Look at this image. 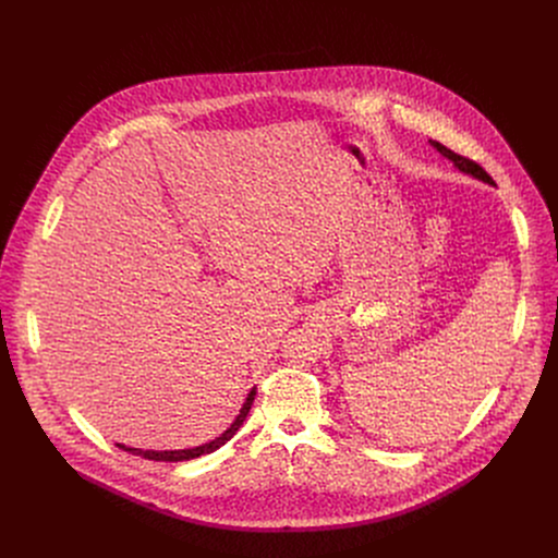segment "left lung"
<instances>
[{
	"instance_id": "8db88e82",
	"label": "left lung",
	"mask_w": 558,
	"mask_h": 558,
	"mask_svg": "<svg viewBox=\"0 0 558 558\" xmlns=\"http://www.w3.org/2000/svg\"><path fill=\"white\" fill-rule=\"evenodd\" d=\"M430 145H433L441 156H446L448 161H452V166H454L459 172L470 174V177L480 179V181H484V183H488V185H495V181L490 179V174H488L480 163H474V161H470V158H465V156H461V154H457V151L448 149V147H446V145H441L439 141H433V138H430Z\"/></svg>"
}]
</instances>
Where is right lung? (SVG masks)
<instances>
[{
  "label": "right lung",
  "instance_id": "1",
  "mask_svg": "<svg viewBox=\"0 0 558 558\" xmlns=\"http://www.w3.org/2000/svg\"><path fill=\"white\" fill-rule=\"evenodd\" d=\"M254 397H256V388L250 390L247 400H245L241 413H238V417L233 420V424H231L220 437L211 439L209 444H203V446H196V448H185V450H141V448H128V446H123V444H117V446L123 448V450H128V452H132V454L143 457V459H151V461H190V459H196V457H201V454H209V452L218 450L220 446H225V444L238 433V428L243 426V422H245V417H247V413H250V409H252V404H254Z\"/></svg>",
  "mask_w": 558,
  "mask_h": 558
}]
</instances>
